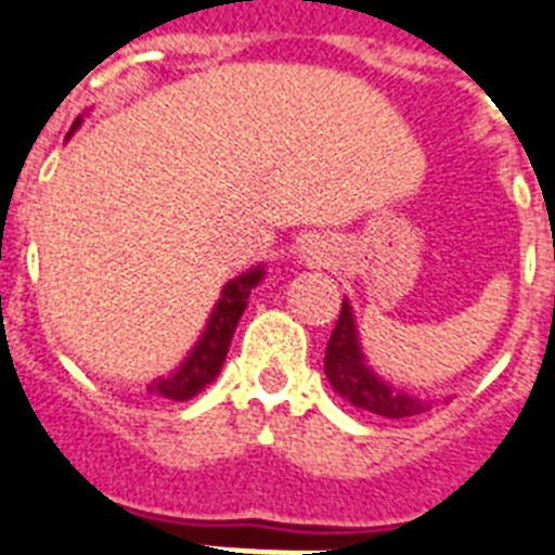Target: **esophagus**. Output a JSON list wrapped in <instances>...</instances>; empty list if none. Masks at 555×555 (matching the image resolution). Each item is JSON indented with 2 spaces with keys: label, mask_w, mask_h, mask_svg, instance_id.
I'll list each match as a JSON object with an SVG mask.
<instances>
[{
  "label": "esophagus",
  "mask_w": 555,
  "mask_h": 555,
  "mask_svg": "<svg viewBox=\"0 0 555 555\" xmlns=\"http://www.w3.org/2000/svg\"><path fill=\"white\" fill-rule=\"evenodd\" d=\"M295 249H298V257L306 266H321L330 257V243L318 237V234H304Z\"/></svg>",
  "instance_id": "34e87169"
}]
</instances>
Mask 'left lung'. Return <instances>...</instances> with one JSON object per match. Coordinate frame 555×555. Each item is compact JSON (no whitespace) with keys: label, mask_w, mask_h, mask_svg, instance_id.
<instances>
[{"label":"left lung","mask_w":555,"mask_h":555,"mask_svg":"<svg viewBox=\"0 0 555 555\" xmlns=\"http://www.w3.org/2000/svg\"><path fill=\"white\" fill-rule=\"evenodd\" d=\"M323 372L330 378L332 389L338 396L354 403L358 410L375 412L384 418H410V415H421L433 406L427 398H415L403 389H396L387 380H380L375 372L366 366L358 344V330H354L352 306L344 300L338 314V323L330 335L326 344V358H323Z\"/></svg>","instance_id":"1"}]
</instances>
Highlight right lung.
Segmentation results:
<instances>
[{
    "mask_svg": "<svg viewBox=\"0 0 555 555\" xmlns=\"http://www.w3.org/2000/svg\"><path fill=\"white\" fill-rule=\"evenodd\" d=\"M74 128H77V122H74ZM260 278H263V269H251V272H243L241 278L225 283L223 295L217 300L215 312L208 318V326L203 332V338L197 340V347L189 352V358L175 372L154 380L149 392L171 398V401H189L206 384L217 378V372L225 361V352H229V344H232L234 326L241 321L246 300H249L251 289L260 283Z\"/></svg>",
    "mask_w": 555,
    "mask_h": 555,
    "instance_id": "1",
    "label": "right lung"
}]
</instances>
